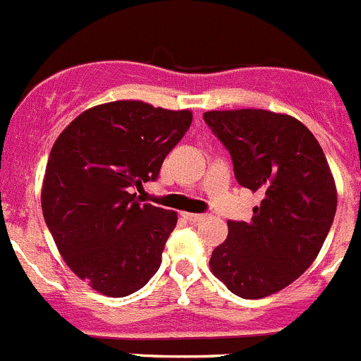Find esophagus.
<instances>
[{"label":"esophagus","instance_id":"obj_1","mask_svg":"<svg viewBox=\"0 0 361 361\" xmlns=\"http://www.w3.org/2000/svg\"><path fill=\"white\" fill-rule=\"evenodd\" d=\"M184 218H186V220H190L191 224H198V221H202L204 218H206V214H202V213H184Z\"/></svg>","mask_w":361,"mask_h":361}]
</instances>
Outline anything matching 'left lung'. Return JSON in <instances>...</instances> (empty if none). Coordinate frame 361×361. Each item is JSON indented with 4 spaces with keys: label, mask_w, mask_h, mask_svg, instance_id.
<instances>
[{
    "label": "left lung",
    "mask_w": 361,
    "mask_h": 361,
    "mask_svg": "<svg viewBox=\"0 0 361 361\" xmlns=\"http://www.w3.org/2000/svg\"><path fill=\"white\" fill-rule=\"evenodd\" d=\"M229 150L234 177L263 195L252 220H229L211 270L234 295H272L306 272L336 213V188L315 135L300 121L263 109L204 112Z\"/></svg>",
    "instance_id": "obj_1"
}]
</instances>
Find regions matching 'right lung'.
<instances>
[{
  "label": "right lung",
  "instance_id": "right-lung-1",
  "mask_svg": "<svg viewBox=\"0 0 361 361\" xmlns=\"http://www.w3.org/2000/svg\"><path fill=\"white\" fill-rule=\"evenodd\" d=\"M191 118L190 111L111 102L82 112L53 145L42 214L69 269L97 292L130 295L161 267L177 213L140 204L134 190L157 180Z\"/></svg>",
  "mask_w": 361,
  "mask_h": 361
}]
</instances>
